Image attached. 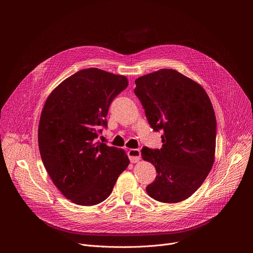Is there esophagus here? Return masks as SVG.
<instances>
[{
	"label": "esophagus",
	"mask_w": 253,
	"mask_h": 253,
	"mask_svg": "<svg viewBox=\"0 0 253 253\" xmlns=\"http://www.w3.org/2000/svg\"><path fill=\"white\" fill-rule=\"evenodd\" d=\"M128 156H129V159L131 162H133V163L138 162L141 158V151L139 149H129Z\"/></svg>",
	"instance_id": "34e87169"
}]
</instances>
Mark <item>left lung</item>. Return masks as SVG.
<instances>
[{
  "label": "left lung",
  "instance_id": "8db88e82",
  "mask_svg": "<svg viewBox=\"0 0 253 253\" xmlns=\"http://www.w3.org/2000/svg\"><path fill=\"white\" fill-rule=\"evenodd\" d=\"M149 125L162 130V148L143 147L141 155L157 175L146 187L153 199L177 203L190 197L210 172L215 154L216 118L205 90L172 69L135 80Z\"/></svg>",
  "mask_w": 253,
  "mask_h": 253
}]
</instances>
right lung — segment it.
Returning <instances> with one entry per match:
<instances>
[{"label":"right lung","mask_w":253,"mask_h":253,"mask_svg":"<svg viewBox=\"0 0 253 253\" xmlns=\"http://www.w3.org/2000/svg\"><path fill=\"white\" fill-rule=\"evenodd\" d=\"M128 86L125 76L81 70L48 97L38 129L43 164L62 194L83 206L104 201L127 168L125 152L95 142L107 128L110 104Z\"/></svg>","instance_id":"right-lung-1"}]
</instances>
